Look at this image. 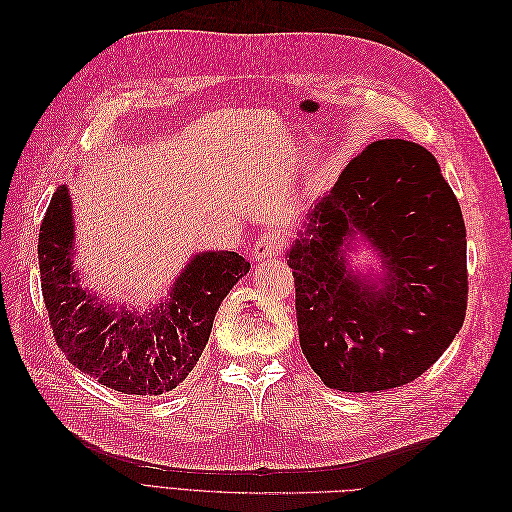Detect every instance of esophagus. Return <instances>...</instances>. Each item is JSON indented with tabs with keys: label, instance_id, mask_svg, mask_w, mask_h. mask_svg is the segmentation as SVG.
Instances as JSON below:
<instances>
[{
	"label": "esophagus",
	"instance_id": "34e87169",
	"mask_svg": "<svg viewBox=\"0 0 512 512\" xmlns=\"http://www.w3.org/2000/svg\"><path fill=\"white\" fill-rule=\"evenodd\" d=\"M286 241L280 235H273V232H267V235H260L254 245H252V256L256 260H271L275 256H280L284 252Z\"/></svg>",
	"mask_w": 512,
	"mask_h": 512
}]
</instances>
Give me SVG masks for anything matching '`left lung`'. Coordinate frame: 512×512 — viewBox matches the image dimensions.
<instances>
[{"label": "left lung", "mask_w": 512, "mask_h": 512, "mask_svg": "<svg viewBox=\"0 0 512 512\" xmlns=\"http://www.w3.org/2000/svg\"><path fill=\"white\" fill-rule=\"evenodd\" d=\"M381 254L380 285L345 267L356 235ZM307 363L329 389L374 393L416 380L459 333L468 307L466 224L431 153L371 143L307 213L288 252Z\"/></svg>", "instance_id": "1"}]
</instances>
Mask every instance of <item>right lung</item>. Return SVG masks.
Here are the masks:
<instances>
[{"label":"right lung","mask_w":512,"mask_h":512,"mask_svg":"<svg viewBox=\"0 0 512 512\" xmlns=\"http://www.w3.org/2000/svg\"><path fill=\"white\" fill-rule=\"evenodd\" d=\"M74 222L66 185L44 213L38 239L42 297L55 342L100 384L126 395H162L188 378L203 354L215 312L250 271L237 252H205L177 277L170 297L149 312L104 305L72 271Z\"/></svg>","instance_id":"add662e5"}]
</instances>
